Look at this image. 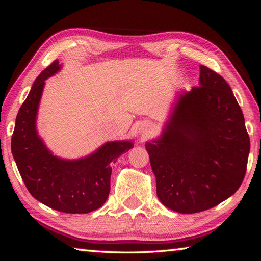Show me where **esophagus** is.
I'll return each instance as SVG.
<instances>
[{"mask_svg": "<svg viewBox=\"0 0 261 261\" xmlns=\"http://www.w3.org/2000/svg\"><path fill=\"white\" fill-rule=\"evenodd\" d=\"M151 130H152V126L149 123H143V124L139 126V134L143 137H147L149 134H151Z\"/></svg>", "mask_w": 261, "mask_h": 261, "instance_id": "34e87169", "label": "esophagus"}]
</instances>
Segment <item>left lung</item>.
I'll use <instances>...</instances> for the list:
<instances>
[{
    "instance_id": "left-lung-1",
    "label": "left lung",
    "mask_w": 261,
    "mask_h": 261,
    "mask_svg": "<svg viewBox=\"0 0 261 261\" xmlns=\"http://www.w3.org/2000/svg\"><path fill=\"white\" fill-rule=\"evenodd\" d=\"M199 85L178 96L160 138L145 145L158 198L183 214L210 210L232 196L244 179L250 152L230 86L205 65Z\"/></svg>"
}]
</instances>
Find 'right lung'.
<instances>
[{"mask_svg": "<svg viewBox=\"0 0 261 261\" xmlns=\"http://www.w3.org/2000/svg\"><path fill=\"white\" fill-rule=\"evenodd\" d=\"M55 60L35 79L16 117L11 152L29 192L53 210L90 213L102 206L110 191V163L134 147L129 140L108 141L88 156L64 160L53 155L35 126L45 81L61 69Z\"/></svg>", "mask_w": 261, "mask_h": 261, "instance_id": "obj_1", "label": "right lung"}]
</instances>
